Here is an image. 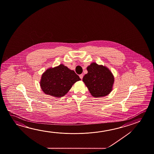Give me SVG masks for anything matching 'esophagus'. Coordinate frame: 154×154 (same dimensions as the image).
<instances>
[{"label":"esophagus","instance_id":"obj_1","mask_svg":"<svg viewBox=\"0 0 154 154\" xmlns=\"http://www.w3.org/2000/svg\"><path fill=\"white\" fill-rule=\"evenodd\" d=\"M79 77L81 78V79H83V74H81L79 75Z\"/></svg>","mask_w":154,"mask_h":154}]
</instances>
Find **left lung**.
I'll list each match as a JSON object with an SVG mask.
<instances>
[{
  "mask_svg": "<svg viewBox=\"0 0 154 154\" xmlns=\"http://www.w3.org/2000/svg\"><path fill=\"white\" fill-rule=\"evenodd\" d=\"M87 70L88 72L84 76L83 81L92 96L100 98L111 93L114 77L107 67L93 62L87 67Z\"/></svg>",
  "mask_w": 154,
  "mask_h": 154,
  "instance_id": "8db88e82",
  "label": "left lung"
}]
</instances>
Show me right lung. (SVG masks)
Returning <instances> with one entry per match:
<instances>
[{"label":"right lung","instance_id":"right-lung-1","mask_svg":"<svg viewBox=\"0 0 154 154\" xmlns=\"http://www.w3.org/2000/svg\"><path fill=\"white\" fill-rule=\"evenodd\" d=\"M80 80L74 71L61 64L47 69L41 76L40 84L46 94L60 98L65 96L73 84Z\"/></svg>","mask_w":154,"mask_h":154}]
</instances>
